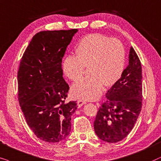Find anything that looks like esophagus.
<instances>
[{
	"mask_svg": "<svg viewBox=\"0 0 161 161\" xmlns=\"http://www.w3.org/2000/svg\"><path fill=\"white\" fill-rule=\"evenodd\" d=\"M86 104V102L83 100H78L77 101V105H78V108H81L82 105Z\"/></svg>",
	"mask_w": 161,
	"mask_h": 161,
	"instance_id": "esophagus-1",
	"label": "esophagus"
}]
</instances>
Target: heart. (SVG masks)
I'll list each match as a JSON object with an SVG mask.
<instances>
[{
    "instance_id": "b5f03b06",
    "label": "heart",
    "mask_w": 161,
    "mask_h": 161,
    "mask_svg": "<svg viewBox=\"0 0 161 161\" xmlns=\"http://www.w3.org/2000/svg\"><path fill=\"white\" fill-rule=\"evenodd\" d=\"M76 55L64 59L63 70L70 80H79L88 67V76L73 85L74 98L85 100L97 98L104 86H112L121 78L125 66V49L119 40L101 34L85 37L77 46Z\"/></svg>"
}]
</instances>
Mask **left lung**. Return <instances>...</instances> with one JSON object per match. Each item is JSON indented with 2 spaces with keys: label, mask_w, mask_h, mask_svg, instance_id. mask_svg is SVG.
Listing matches in <instances>:
<instances>
[{
  "label": "left lung",
  "mask_w": 161,
  "mask_h": 161,
  "mask_svg": "<svg viewBox=\"0 0 161 161\" xmlns=\"http://www.w3.org/2000/svg\"><path fill=\"white\" fill-rule=\"evenodd\" d=\"M93 123L96 136L108 143L123 140L131 132L142 106V68L132 47L129 64L119 80L106 93Z\"/></svg>",
  "instance_id": "1"
}]
</instances>
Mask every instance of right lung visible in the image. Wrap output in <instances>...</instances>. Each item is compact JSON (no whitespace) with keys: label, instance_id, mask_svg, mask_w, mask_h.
I'll use <instances>...</instances> for the list:
<instances>
[{"label":"right lung","instance_id":"right-lung-1","mask_svg":"<svg viewBox=\"0 0 161 161\" xmlns=\"http://www.w3.org/2000/svg\"><path fill=\"white\" fill-rule=\"evenodd\" d=\"M77 29L42 31L34 36L18 73V100L27 124L37 138L59 142L70 134L76 102L65 103L69 86L62 59Z\"/></svg>","mask_w":161,"mask_h":161}]
</instances>
